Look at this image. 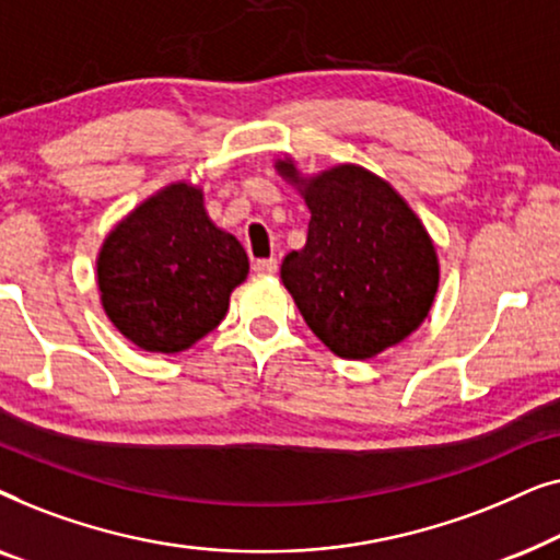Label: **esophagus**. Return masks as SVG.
<instances>
[{"label": "esophagus", "instance_id": "1", "mask_svg": "<svg viewBox=\"0 0 560 560\" xmlns=\"http://www.w3.org/2000/svg\"><path fill=\"white\" fill-rule=\"evenodd\" d=\"M252 270H255L257 275H275V272H278V259H275V257L255 259V265H252Z\"/></svg>", "mask_w": 560, "mask_h": 560}]
</instances>
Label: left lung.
<instances>
[{
    "mask_svg": "<svg viewBox=\"0 0 560 560\" xmlns=\"http://www.w3.org/2000/svg\"><path fill=\"white\" fill-rule=\"evenodd\" d=\"M311 211L308 236L280 280L336 357L372 359L408 339L439 293V255L410 203L377 173L341 163L303 175L275 160Z\"/></svg>",
    "mask_w": 560,
    "mask_h": 560,
    "instance_id": "left-lung-1",
    "label": "left lung"
}]
</instances>
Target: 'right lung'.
Listing matches in <instances>:
<instances>
[{"mask_svg":"<svg viewBox=\"0 0 560 560\" xmlns=\"http://www.w3.org/2000/svg\"><path fill=\"white\" fill-rule=\"evenodd\" d=\"M247 272L240 240L213 224L203 188L186 180L135 206L96 257L106 318L152 354H180L213 331Z\"/></svg>","mask_w":560,"mask_h":560,"instance_id":"1","label":"right lung"}]
</instances>
